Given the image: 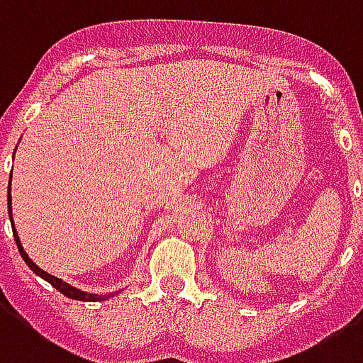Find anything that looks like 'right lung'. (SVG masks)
I'll list each match as a JSON object with an SVG mask.
<instances>
[{
	"label": "right lung",
	"instance_id": "obj_1",
	"mask_svg": "<svg viewBox=\"0 0 363 363\" xmlns=\"http://www.w3.org/2000/svg\"><path fill=\"white\" fill-rule=\"evenodd\" d=\"M7 208H9L11 227H13V211H11V181H9V190H7ZM13 235H15V242H17V248L18 252H21V256H23L24 264L28 265L36 275H40L44 281H48L52 286H55L61 294H65L67 298H72V300H82V302H96V300H107V298L113 296L111 292H109V294H88V292L80 291V289H74V286H71V284L65 283V281H61V279L53 277V275H50V273H45V271L40 269L38 265L34 264L30 257H28V254L24 252L23 244H21V238H18L17 235V230H13Z\"/></svg>",
	"mask_w": 363,
	"mask_h": 363
}]
</instances>
